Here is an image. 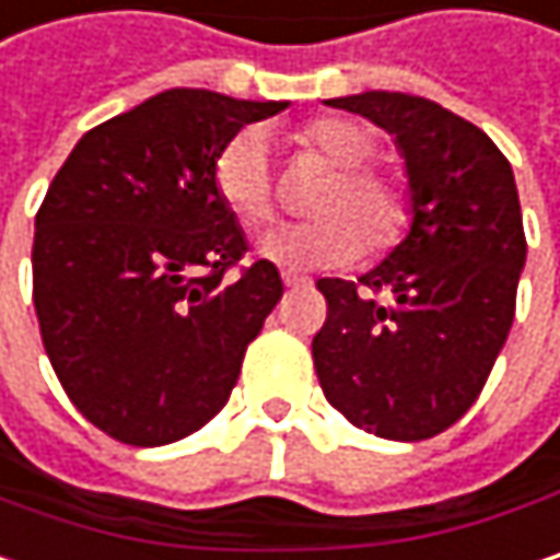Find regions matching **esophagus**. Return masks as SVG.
<instances>
[{
    "label": "esophagus",
    "instance_id": "34e87169",
    "mask_svg": "<svg viewBox=\"0 0 560 560\" xmlns=\"http://www.w3.org/2000/svg\"><path fill=\"white\" fill-rule=\"evenodd\" d=\"M280 277H283V283H287V287H306V283H313L306 273H296V270H283Z\"/></svg>",
    "mask_w": 560,
    "mask_h": 560
}]
</instances>
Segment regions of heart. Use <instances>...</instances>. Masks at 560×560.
I'll use <instances>...</instances> for the list:
<instances>
[{"label":"heart","mask_w":560,"mask_h":560,"mask_svg":"<svg viewBox=\"0 0 560 560\" xmlns=\"http://www.w3.org/2000/svg\"><path fill=\"white\" fill-rule=\"evenodd\" d=\"M303 148L325 158L338 174L313 202L310 222L270 229L257 250L287 267H341L368 247L393 245L409 219V199L396 176L371 171L374 135L348 118H318L300 131ZM212 186L222 206L247 229L273 212V154L264 128L235 131L212 161Z\"/></svg>","instance_id":"b5f03b06"}]
</instances>
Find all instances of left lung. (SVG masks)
<instances>
[{"label": "left lung", "instance_id": "obj_1", "mask_svg": "<svg viewBox=\"0 0 560 560\" xmlns=\"http://www.w3.org/2000/svg\"><path fill=\"white\" fill-rule=\"evenodd\" d=\"M325 105L393 135L409 232L358 283H315L328 303L315 374L351 425L422 442L474 406L516 315L525 235L513 167L477 125L422 96L371 90Z\"/></svg>", "mask_w": 560, "mask_h": 560}]
</instances>
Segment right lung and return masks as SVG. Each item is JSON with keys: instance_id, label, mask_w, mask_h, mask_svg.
Wrapping results in <instances>:
<instances>
[{"instance_id": "1", "label": "right lung", "mask_w": 560, "mask_h": 560, "mask_svg": "<svg viewBox=\"0 0 560 560\" xmlns=\"http://www.w3.org/2000/svg\"><path fill=\"white\" fill-rule=\"evenodd\" d=\"M290 103L167 90L86 131L35 219V313L73 406L105 435L158 448L232 396L247 345L283 296L212 186V161Z\"/></svg>"}]
</instances>
